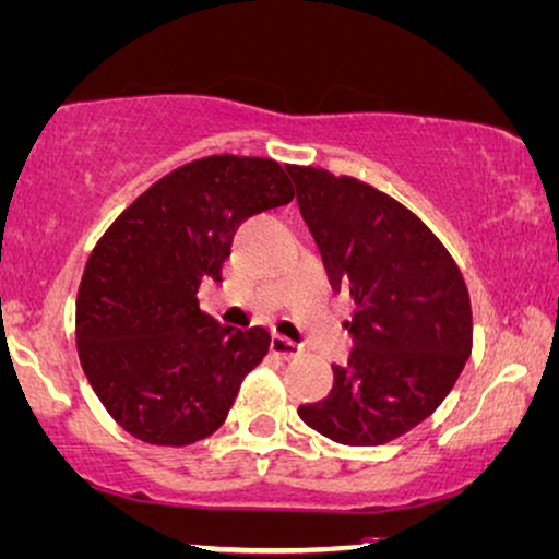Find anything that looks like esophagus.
<instances>
[{"mask_svg":"<svg viewBox=\"0 0 559 559\" xmlns=\"http://www.w3.org/2000/svg\"><path fill=\"white\" fill-rule=\"evenodd\" d=\"M272 353L280 355L282 360H293V357H298V355L302 353V347H300L298 342L287 340V336L274 334V340H272Z\"/></svg>","mask_w":559,"mask_h":559,"instance_id":"34e87169","label":"esophagus"}]
</instances>
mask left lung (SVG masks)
Segmentation results:
<instances>
[{
  "instance_id": "1",
  "label": "left lung",
  "mask_w": 559,
  "mask_h": 559,
  "mask_svg": "<svg viewBox=\"0 0 559 559\" xmlns=\"http://www.w3.org/2000/svg\"><path fill=\"white\" fill-rule=\"evenodd\" d=\"M300 215L334 290L355 298V349L332 365L326 399L302 423L344 445H381L438 409L472 355L461 269L415 212L373 186L290 165Z\"/></svg>"
}]
</instances>
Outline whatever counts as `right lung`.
<instances>
[{"instance_id":"right-lung-1","label":"right lung","mask_w":559,"mask_h":559,"mask_svg":"<svg viewBox=\"0 0 559 559\" xmlns=\"http://www.w3.org/2000/svg\"><path fill=\"white\" fill-rule=\"evenodd\" d=\"M298 194L287 165L212 155L150 186L90 253L78 293V353L123 430L189 445L217 430L272 347L266 329L225 326L199 308L223 282L243 219Z\"/></svg>"}]
</instances>
